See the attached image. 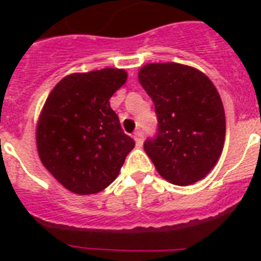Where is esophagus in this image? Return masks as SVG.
<instances>
[{"instance_id": "obj_1", "label": "esophagus", "mask_w": 261, "mask_h": 261, "mask_svg": "<svg viewBox=\"0 0 261 261\" xmlns=\"http://www.w3.org/2000/svg\"><path fill=\"white\" fill-rule=\"evenodd\" d=\"M134 141H135V143H137V146H138V147L142 146V143H143V131L141 130V128H138V130H137L134 133Z\"/></svg>"}]
</instances>
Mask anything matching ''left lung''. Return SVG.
I'll return each mask as SVG.
<instances>
[{
    "label": "left lung",
    "instance_id": "left-lung-1",
    "mask_svg": "<svg viewBox=\"0 0 261 261\" xmlns=\"http://www.w3.org/2000/svg\"><path fill=\"white\" fill-rule=\"evenodd\" d=\"M139 83L154 102L157 133L143 143L165 180L190 186L215 167L222 153L226 120L214 84L202 71L180 63H149Z\"/></svg>",
    "mask_w": 261,
    "mask_h": 261
}]
</instances>
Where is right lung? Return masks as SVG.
<instances>
[{"instance_id":"add662e5","label":"right lung","mask_w":261,"mask_h":261,"mask_svg":"<svg viewBox=\"0 0 261 261\" xmlns=\"http://www.w3.org/2000/svg\"><path fill=\"white\" fill-rule=\"evenodd\" d=\"M122 69L74 73L48 94L36 128L40 161L66 190L97 194L118 177L135 146L110 98L126 83Z\"/></svg>"}]
</instances>
